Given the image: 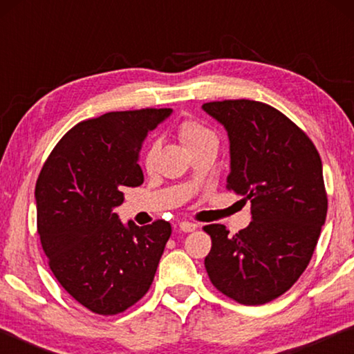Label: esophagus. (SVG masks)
<instances>
[{"instance_id":"34e87169","label":"esophagus","mask_w":354,"mask_h":354,"mask_svg":"<svg viewBox=\"0 0 354 354\" xmlns=\"http://www.w3.org/2000/svg\"><path fill=\"white\" fill-rule=\"evenodd\" d=\"M196 226L195 223H192V221H181V223H179V231H183V232H192V231H195L196 230Z\"/></svg>"}]
</instances>
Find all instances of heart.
Wrapping results in <instances>:
<instances>
[{
  "label": "heart",
  "mask_w": 354,
  "mask_h": 354,
  "mask_svg": "<svg viewBox=\"0 0 354 354\" xmlns=\"http://www.w3.org/2000/svg\"><path fill=\"white\" fill-rule=\"evenodd\" d=\"M178 137L183 142L185 149H190L192 147L200 145L201 142L215 139V134L207 127H205V124L196 122V120H184L178 127ZM154 156L156 147H149L145 154V164L148 167L154 162Z\"/></svg>",
  "instance_id": "heart-1"
}]
</instances>
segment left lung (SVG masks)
Masks as SVG:
<instances>
[{"mask_svg":"<svg viewBox=\"0 0 354 354\" xmlns=\"http://www.w3.org/2000/svg\"><path fill=\"white\" fill-rule=\"evenodd\" d=\"M230 139L227 185L251 201V223L236 236L207 225L209 279L226 297L256 306L295 284L313 257L328 198L320 154L284 113L251 100L203 104Z\"/></svg>","mask_w":354,"mask_h":354,"instance_id":"8db88e82","label":"left lung"}]
</instances>
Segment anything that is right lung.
<instances>
[{
    "instance_id": "obj_1",
    "label": "right lung",
    "mask_w": 354,
    "mask_h": 354,
    "mask_svg": "<svg viewBox=\"0 0 354 354\" xmlns=\"http://www.w3.org/2000/svg\"><path fill=\"white\" fill-rule=\"evenodd\" d=\"M171 109L107 112L77 123L53 149L35 184L37 231L50 268L95 314L123 313L151 286L169 221L123 225V187L143 183L139 153Z\"/></svg>"
}]
</instances>
